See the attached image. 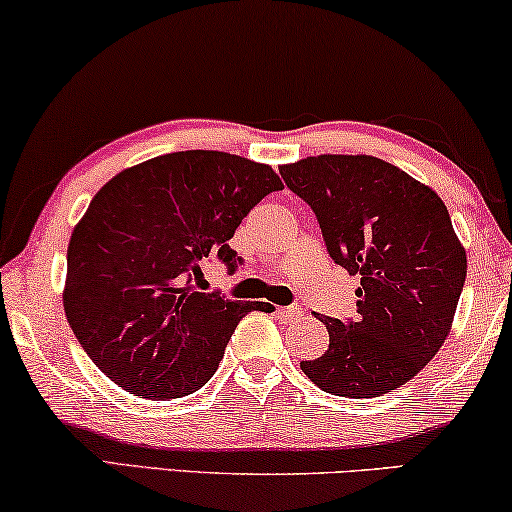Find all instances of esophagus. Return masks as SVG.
Masks as SVG:
<instances>
[{"label": "esophagus", "instance_id": "1", "mask_svg": "<svg viewBox=\"0 0 512 512\" xmlns=\"http://www.w3.org/2000/svg\"><path fill=\"white\" fill-rule=\"evenodd\" d=\"M277 314L282 321H296L303 317V310H300L298 305H286V307H279Z\"/></svg>", "mask_w": 512, "mask_h": 512}]
</instances>
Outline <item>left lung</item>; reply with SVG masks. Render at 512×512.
Instances as JSON below:
<instances>
[{"label":"left lung","mask_w":512,"mask_h":512,"mask_svg":"<svg viewBox=\"0 0 512 512\" xmlns=\"http://www.w3.org/2000/svg\"><path fill=\"white\" fill-rule=\"evenodd\" d=\"M279 174L317 216L328 256L361 277L356 317L317 314L328 349L300 368L333 396L401 387L443 347L466 282L445 202L373 156L305 158Z\"/></svg>","instance_id":"left-lung-1"}]
</instances>
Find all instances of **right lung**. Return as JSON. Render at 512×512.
Wrapping results in <instances>:
<instances>
[{
	"label": "right lung",
	"instance_id": "obj_1",
	"mask_svg": "<svg viewBox=\"0 0 512 512\" xmlns=\"http://www.w3.org/2000/svg\"><path fill=\"white\" fill-rule=\"evenodd\" d=\"M272 167L223 151H177L107 181L67 249L65 314L97 368L139 398H181L216 373L240 319L263 303L195 291L216 256L244 263L228 240L265 195Z\"/></svg>",
	"mask_w": 512,
	"mask_h": 512
}]
</instances>
